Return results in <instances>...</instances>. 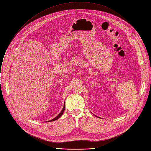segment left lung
<instances>
[{
	"label": "left lung",
	"instance_id": "1",
	"mask_svg": "<svg viewBox=\"0 0 151 151\" xmlns=\"http://www.w3.org/2000/svg\"><path fill=\"white\" fill-rule=\"evenodd\" d=\"M95 116H96V115H95Z\"/></svg>",
	"mask_w": 151,
	"mask_h": 151
}]
</instances>
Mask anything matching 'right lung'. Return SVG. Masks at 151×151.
<instances>
[{
  "label": "right lung",
  "instance_id": "right-lung-1",
  "mask_svg": "<svg viewBox=\"0 0 151 151\" xmlns=\"http://www.w3.org/2000/svg\"><path fill=\"white\" fill-rule=\"evenodd\" d=\"M64 110H65V101H64V106H63V108L62 111H61V112H60L55 118H54V119H51V120H50V121H50V122H51V121H55V120L58 119V118H60L61 117V116L63 114ZM49 121H48V122H49Z\"/></svg>",
  "mask_w": 151,
  "mask_h": 151
}]
</instances>
